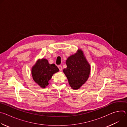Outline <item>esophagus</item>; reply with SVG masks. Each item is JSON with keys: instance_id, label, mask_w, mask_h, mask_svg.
I'll return each mask as SVG.
<instances>
[{"instance_id": "esophagus-1", "label": "esophagus", "mask_w": 127, "mask_h": 127, "mask_svg": "<svg viewBox=\"0 0 127 127\" xmlns=\"http://www.w3.org/2000/svg\"><path fill=\"white\" fill-rule=\"evenodd\" d=\"M58 68H59V69L60 71H61V70H62V67L61 65H59V66H58Z\"/></svg>"}]
</instances>
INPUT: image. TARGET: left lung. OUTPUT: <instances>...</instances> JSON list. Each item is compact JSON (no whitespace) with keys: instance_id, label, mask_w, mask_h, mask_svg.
Returning a JSON list of instances; mask_svg holds the SVG:
<instances>
[{"instance_id":"left-lung-1","label":"left lung","mask_w":127,"mask_h":127,"mask_svg":"<svg viewBox=\"0 0 127 127\" xmlns=\"http://www.w3.org/2000/svg\"><path fill=\"white\" fill-rule=\"evenodd\" d=\"M66 64L67 68L63 71L69 84L72 89H78L87 81L91 70L83 51L78 49L76 53L67 59Z\"/></svg>"}]
</instances>
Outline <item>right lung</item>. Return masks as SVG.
I'll return each instance as SVG.
<instances>
[{"label": "right lung", "mask_w": 127, "mask_h": 127, "mask_svg": "<svg viewBox=\"0 0 127 127\" xmlns=\"http://www.w3.org/2000/svg\"><path fill=\"white\" fill-rule=\"evenodd\" d=\"M59 71L54 64L49 63L45 58L38 59L32 68L31 73L33 81L42 88L49 85V81L54 74Z\"/></svg>", "instance_id": "1"}]
</instances>
